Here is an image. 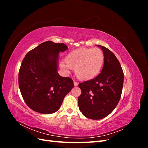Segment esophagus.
Returning <instances> with one entry per match:
<instances>
[{
    "label": "esophagus",
    "instance_id": "1",
    "mask_svg": "<svg viewBox=\"0 0 148 148\" xmlns=\"http://www.w3.org/2000/svg\"><path fill=\"white\" fill-rule=\"evenodd\" d=\"M73 84H74V86H77L78 85V83H77V82H73Z\"/></svg>",
    "mask_w": 148,
    "mask_h": 148
}]
</instances>
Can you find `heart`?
Here are the masks:
<instances>
[{
	"label": "heart",
	"instance_id": "1",
	"mask_svg": "<svg viewBox=\"0 0 148 148\" xmlns=\"http://www.w3.org/2000/svg\"><path fill=\"white\" fill-rule=\"evenodd\" d=\"M60 64L65 70L75 69L77 77L82 81H88L99 74L104 62V55L99 49L81 48L70 52Z\"/></svg>",
	"mask_w": 148,
	"mask_h": 148
}]
</instances>
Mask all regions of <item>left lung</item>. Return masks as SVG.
<instances>
[{"instance_id": "obj_1", "label": "left lung", "mask_w": 148, "mask_h": 148, "mask_svg": "<svg viewBox=\"0 0 148 148\" xmlns=\"http://www.w3.org/2000/svg\"><path fill=\"white\" fill-rule=\"evenodd\" d=\"M97 46L104 55L101 72L95 78L78 84L82 90L78 99L79 110L93 120L104 118L114 110L122 95L124 78L122 66L114 53L104 46Z\"/></svg>"}]
</instances>
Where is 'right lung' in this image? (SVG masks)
<instances>
[{
  "label": "right lung",
  "instance_id": "add662e5",
  "mask_svg": "<svg viewBox=\"0 0 148 148\" xmlns=\"http://www.w3.org/2000/svg\"><path fill=\"white\" fill-rule=\"evenodd\" d=\"M67 49L63 43L48 41L28 52L22 62L18 74L20 92L26 104L36 112H56L74 87L72 79L57 72L59 53Z\"/></svg>",
  "mask_w": 148,
  "mask_h": 148
}]
</instances>
